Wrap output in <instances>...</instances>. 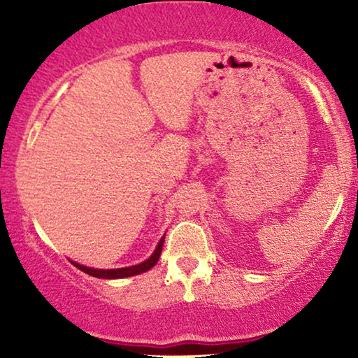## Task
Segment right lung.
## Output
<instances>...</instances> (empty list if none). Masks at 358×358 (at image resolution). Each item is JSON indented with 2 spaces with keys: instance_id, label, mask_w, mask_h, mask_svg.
Instances as JSON below:
<instances>
[{
  "instance_id": "obj_1",
  "label": "right lung",
  "mask_w": 358,
  "mask_h": 358,
  "mask_svg": "<svg viewBox=\"0 0 358 358\" xmlns=\"http://www.w3.org/2000/svg\"><path fill=\"white\" fill-rule=\"evenodd\" d=\"M163 243H164V236L159 239V243H158V246H156L155 252L151 254V256L146 259L145 262L136 264V266L122 267V268H92V267L81 266V264L73 262V261H71V264L75 267L80 268V271L86 272L87 275H92V277H97V278H125V277H134V275H138V273H143L146 271H150V268L153 267L156 262H158V259L161 256V251H163Z\"/></svg>"
}]
</instances>
